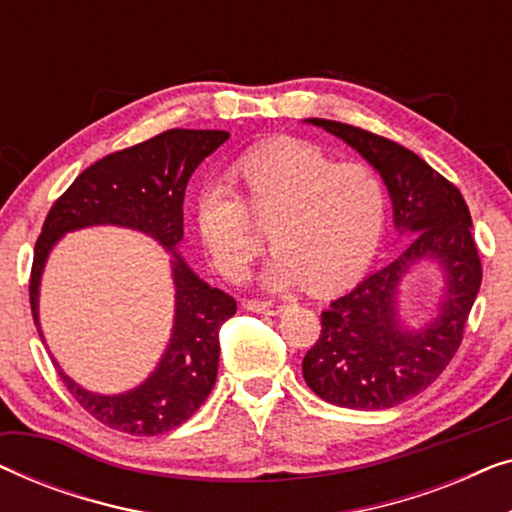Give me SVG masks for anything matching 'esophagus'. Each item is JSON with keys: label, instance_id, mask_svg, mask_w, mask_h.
<instances>
[{"label": "esophagus", "instance_id": "esophagus-1", "mask_svg": "<svg viewBox=\"0 0 512 512\" xmlns=\"http://www.w3.org/2000/svg\"><path fill=\"white\" fill-rule=\"evenodd\" d=\"M244 307H247V310H251V312H256V314H270V317H275V314L284 310V305L272 303V300H247Z\"/></svg>", "mask_w": 512, "mask_h": 512}]
</instances>
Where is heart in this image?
<instances>
[{
	"label": "heart",
	"instance_id": "b5f03b06",
	"mask_svg": "<svg viewBox=\"0 0 512 512\" xmlns=\"http://www.w3.org/2000/svg\"><path fill=\"white\" fill-rule=\"evenodd\" d=\"M242 201L226 186H209L195 200V230L209 261L240 282L265 247L270 228L277 251L261 284L275 291L307 286L340 289L361 275L380 247L387 191L373 167L335 163L303 139H279L249 151L230 172Z\"/></svg>",
	"mask_w": 512,
	"mask_h": 512
}]
</instances>
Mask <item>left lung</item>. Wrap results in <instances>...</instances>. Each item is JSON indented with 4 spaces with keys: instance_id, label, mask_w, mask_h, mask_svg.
Segmentation results:
<instances>
[{
    "instance_id": "1",
    "label": "left lung",
    "mask_w": 512,
    "mask_h": 512,
    "mask_svg": "<svg viewBox=\"0 0 512 512\" xmlns=\"http://www.w3.org/2000/svg\"><path fill=\"white\" fill-rule=\"evenodd\" d=\"M366 158L387 186L394 228L410 237L394 261L361 279L321 312V335L303 359V377L326 403L387 410L422 394L461 345L480 291L482 265L459 188L405 146L354 125L307 118ZM444 272L437 314L410 327L400 314V284L412 264Z\"/></svg>"
}]
</instances>
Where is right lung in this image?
I'll use <instances>...</instances> for the list:
<instances>
[{"mask_svg": "<svg viewBox=\"0 0 512 512\" xmlns=\"http://www.w3.org/2000/svg\"><path fill=\"white\" fill-rule=\"evenodd\" d=\"M230 135L226 130H167L104 156L83 170L55 200L34 247L30 305L37 331L39 286L46 261L67 233L118 226L149 235L170 254L174 324L158 366L142 384L123 394L83 389L53 359L83 410L97 422L132 436H158L177 429L205 403L219 370V328L237 310L228 293L209 286L179 254L184 240V193L191 174Z\"/></svg>", "mask_w": 512, "mask_h": 512, "instance_id": "obj_1", "label": "right lung"}]
</instances>
